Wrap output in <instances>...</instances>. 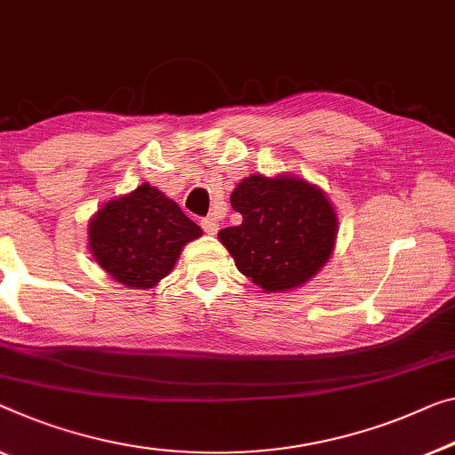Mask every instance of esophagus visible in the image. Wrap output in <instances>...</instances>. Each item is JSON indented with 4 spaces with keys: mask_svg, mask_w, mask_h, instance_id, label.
<instances>
[{
    "mask_svg": "<svg viewBox=\"0 0 455 455\" xmlns=\"http://www.w3.org/2000/svg\"><path fill=\"white\" fill-rule=\"evenodd\" d=\"M200 227L204 228L206 235H216L219 233V222H216L212 216H206V219L200 220Z\"/></svg>",
    "mask_w": 455,
    "mask_h": 455,
    "instance_id": "esophagus-1",
    "label": "esophagus"
}]
</instances>
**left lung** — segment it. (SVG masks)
<instances>
[{
  "mask_svg": "<svg viewBox=\"0 0 455 455\" xmlns=\"http://www.w3.org/2000/svg\"><path fill=\"white\" fill-rule=\"evenodd\" d=\"M239 227L219 239L236 269L263 292L307 283L329 261L337 241V214L321 188L296 175H249L230 194Z\"/></svg>",
  "mask_w": 455,
  "mask_h": 455,
  "instance_id": "1",
  "label": "left lung"
}]
</instances>
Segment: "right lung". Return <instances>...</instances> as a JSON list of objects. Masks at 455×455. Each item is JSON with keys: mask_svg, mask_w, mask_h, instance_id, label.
<instances>
[{"mask_svg": "<svg viewBox=\"0 0 455 455\" xmlns=\"http://www.w3.org/2000/svg\"><path fill=\"white\" fill-rule=\"evenodd\" d=\"M198 236L202 228L148 184L106 202L87 225L93 259L114 280L134 290L157 286L186 243Z\"/></svg>", "mask_w": 455, "mask_h": 455, "instance_id": "obj_1", "label": "right lung"}]
</instances>
